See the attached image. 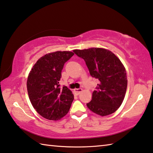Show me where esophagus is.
I'll list each match as a JSON object with an SVG mask.
<instances>
[{
	"label": "esophagus",
	"mask_w": 153,
	"mask_h": 153,
	"mask_svg": "<svg viewBox=\"0 0 153 153\" xmlns=\"http://www.w3.org/2000/svg\"><path fill=\"white\" fill-rule=\"evenodd\" d=\"M82 90H83L82 88H76V89L74 90V92L75 94H79L82 92Z\"/></svg>",
	"instance_id": "1"
}]
</instances>
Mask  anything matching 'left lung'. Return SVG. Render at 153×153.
<instances>
[{"mask_svg": "<svg viewBox=\"0 0 153 153\" xmlns=\"http://www.w3.org/2000/svg\"><path fill=\"white\" fill-rule=\"evenodd\" d=\"M86 62L90 74L98 79L97 90L86 105L93 113L106 116L115 112L122 104L128 79L126 68L112 52L103 48L74 50Z\"/></svg>", "mask_w": 153, "mask_h": 153, "instance_id": "8db88e82", "label": "left lung"}]
</instances>
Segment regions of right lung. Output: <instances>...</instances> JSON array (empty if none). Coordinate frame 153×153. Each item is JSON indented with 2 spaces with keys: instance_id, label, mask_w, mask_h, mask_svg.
<instances>
[{
  "instance_id": "right-lung-1",
  "label": "right lung",
  "mask_w": 153,
  "mask_h": 153,
  "mask_svg": "<svg viewBox=\"0 0 153 153\" xmlns=\"http://www.w3.org/2000/svg\"><path fill=\"white\" fill-rule=\"evenodd\" d=\"M74 55L71 51H56L40 57L33 65L27 79L30 100L38 113L48 120L57 121L69 112L74 94L59 81L65 63Z\"/></svg>"
}]
</instances>
